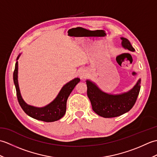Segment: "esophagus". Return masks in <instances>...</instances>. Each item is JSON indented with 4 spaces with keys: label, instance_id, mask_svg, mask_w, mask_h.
Masks as SVG:
<instances>
[{
    "label": "esophagus",
    "instance_id": "34e87169",
    "mask_svg": "<svg viewBox=\"0 0 157 157\" xmlns=\"http://www.w3.org/2000/svg\"><path fill=\"white\" fill-rule=\"evenodd\" d=\"M86 76V73L84 72H82L79 73V77H80V78H84Z\"/></svg>",
    "mask_w": 157,
    "mask_h": 157
}]
</instances>
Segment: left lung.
Instances as JSON below:
<instances>
[{
	"mask_svg": "<svg viewBox=\"0 0 157 157\" xmlns=\"http://www.w3.org/2000/svg\"><path fill=\"white\" fill-rule=\"evenodd\" d=\"M123 47L134 52L135 49L127 38H121ZM140 79L131 90L122 94L112 95L102 92L90 81H86L87 95L90 101L92 110L105 118L115 117L128 112L136 102L140 90Z\"/></svg>",
	"mask_w": 157,
	"mask_h": 157,
	"instance_id": "obj_1",
	"label": "left lung"
}]
</instances>
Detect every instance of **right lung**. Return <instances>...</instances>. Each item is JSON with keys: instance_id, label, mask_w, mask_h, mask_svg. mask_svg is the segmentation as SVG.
<instances>
[{"instance_id": "right-lung-1", "label": "right lung", "mask_w": 157, "mask_h": 157, "mask_svg": "<svg viewBox=\"0 0 157 157\" xmlns=\"http://www.w3.org/2000/svg\"><path fill=\"white\" fill-rule=\"evenodd\" d=\"M18 58L17 60L18 59ZM17 73L18 63L17 61L15 63L14 72H13V82H14L15 86L17 97L19 104L26 114L32 118L45 122H53L57 121L64 116L66 112V105L67 98L73 88H75V86L80 81V79L77 78L68 82L67 84L63 86L57 96L52 102L44 107L37 108L27 105L22 99L18 85Z\"/></svg>"}]
</instances>
